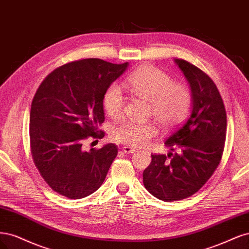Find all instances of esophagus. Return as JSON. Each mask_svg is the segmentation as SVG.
<instances>
[{
    "mask_svg": "<svg viewBox=\"0 0 249 249\" xmlns=\"http://www.w3.org/2000/svg\"><path fill=\"white\" fill-rule=\"evenodd\" d=\"M122 150H123L124 153H126V154H132V153H134V152L136 151L134 148H131V147H129V146L123 147Z\"/></svg>",
    "mask_w": 249,
    "mask_h": 249,
    "instance_id": "obj_1",
    "label": "esophagus"
}]
</instances>
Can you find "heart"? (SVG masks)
<instances>
[{"label":"heart","instance_id":"heart-1","mask_svg":"<svg viewBox=\"0 0 249 249\" xmlns=\"http://www.w3.org/2000/svg\"><path fill=\"white\" fill-rule=\"evenodd\" d=\"M124 86L134 95L151 103V111L163 127H173L188 115L192 104L191 92L186 86L174 84L170 75L153 66L136 69L124 81ZM103 107L111 118L123 114L124 96L116 85L110 86L103 95ZM158 133L154 122L126 120L116 126L111 136L119 142L130 147H142Z\"/></svg>","mask_w":249,"mask_h":249}]
</instances>
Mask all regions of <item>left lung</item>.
<instances>
[{"instance_id":"8db88e82","label":"left lung","mask_w":249,"mask_h":249,"mask_svg":"<svg viewBox=\"0 0 249 249\" xmlns=\"http://www.w3.org/2000/svg\"><path fill=\"white\" fill-rule=\"evenodd\" d=\"M174 62L190 87V114L166 138L167 156L151 155L142 173L147 190L165 202L188 197L203 187L220 162L227 133L226 108L212 79L186 61Z\"/></svg>"}]
</instances>
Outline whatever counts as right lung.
I'll return each mask as SVG.
<instances>
[{
  "label": "right lung",
  "instance_id": "1",
  "mask_svg": "<svg viewBox=\"0 0 249 249\" xmlns=\"http://www.w3.org/2000/svg\"><path fill=\"white\" fill-rule=\"evenodd\" d=\"M128 63L84 59L53 70L39 86L31 106L30 142L34 162L52 189L72 199L97 190L118 154L114 143L86 151L100 139L103 95Z\"/></svg>",
  "mask_w": 249,
  "mask_h": 249
}]
</instances>
